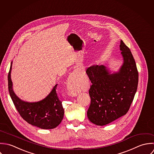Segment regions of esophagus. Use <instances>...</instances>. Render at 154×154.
I'll list each match as a JSON object with an SVG mask.
<instances>
[{"label":"esophagus","instance_id":"34e87169","mask_svg":"<svg viewBox=\"0 0 154 154\" xmlns=\"http://www.w3.org/2000/svg\"><path fill=\"white\" fill-rule=\"evenodd\" d=\"M77 71L75 70L69 76V79H68V86L69 88H72L74 84L75 83V80H77ZM71 94L73 96H75V93L73 92V91H72V92H71Z\"/></svg>","mask_w":154,"mask_h":154}]
</instances>
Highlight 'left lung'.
Returning <instances> with one entry per match:
<instances>
[{
  "instance_id": "8db88e82",
  "label": "left lung",
  "mask_w": 154,
  "mask_h": 154,
  "mask_svg": "<svg viewBox=\"0 0 154 154\" xmlns=\"http://www.w3.org/2000/svg\"><path fill=\"white\" fill-rule=\"evenodd\" d=\"M124 62L117 72L111 74L104 65H93L86 73L92 85L87 115L97 125H105L127 114L138 85V71L130 49L121 40Z\"/></svg>"
}]
</instances>
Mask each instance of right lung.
Returning <instances> with one entry per match:
<instances>
[{
  "instance_id": "add662e5",
  "label": "right lung",
  "mask_w": 154,
  "mask_h": 154,
  "mask_svg": "<svg viewBox=\"0 0 154 154\" xmlns=\"http://www.w3.org/2000/svg\"><path fill=\"white\" fill-rule=\"evenodd\" d=\"M12 63L8 73V89L13 103L21 117L27 123L42 129L57 127L62 122L64 110L57 93L56 85L51 93L43 100L27 102L21 100L12 89L11 79Z\"/></svg>"
}]
</instances>
